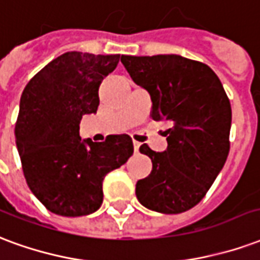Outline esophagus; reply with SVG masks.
Here are the masks:
<instances>
[{
	"label": "esophagus",
	"mask_w": 260,
	"mask_h": 260,
	"mask_svg": "<svg viewBox=\"0 0 260 260\" xmlns=\"http://www.w3.org/2000/svg\"><path fill=\"white\" fill-rule=\"evenodd\" d=\"M140 145H141V144L138 143V141H133V147H134V152H138V149H140Z\"/></svg>",
	"instance_id": "34e87169"
}]
</instances>
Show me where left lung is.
I'll use <instances>...</instances> for the list:
<instances>
[{
	"instance_id": "obj_1",
	"label": "left lung",
	"mask_w": 260,
	"mask_h": 260,
	"mask_svg": "<svg viewBox=\"0 0 260 260\" xmlns=\"http://www.w3.org/2000/svg\"><path fill=\"white\" fill-rule=\"evenodd\" d=\"M120 60L151 95L153 120L170 123L164 152L140 147L152 160V172L137 181V200L159 213L185 212L205 197L226 164L230 101L219 77L202 62L174 54L122 55Z\"/></svg>"
}]
</instances>
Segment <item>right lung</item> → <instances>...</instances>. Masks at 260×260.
Masks as SVG:
<instances>
[{
  "label": "right lung",
  "instance_id": "add662e5",
  "mask_svg": "<svg viewBox=\"0 0 260 260\" xmlns=\"http://www.w3.org/2000/svg\"><path fill=\"white\" fill-rule=\"evenodd\" d=\"M120 55L65 52L24 87L15 126L24 179L34 197L55 215L76 217L100 209L102 181L133 155L127 134L104 143L81 140L80 120L95 113L102 79Z\"/></svg>",
  "mask_w": 260,
  "mask_h": 260
}]
</instances>
